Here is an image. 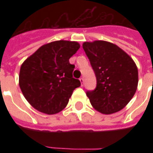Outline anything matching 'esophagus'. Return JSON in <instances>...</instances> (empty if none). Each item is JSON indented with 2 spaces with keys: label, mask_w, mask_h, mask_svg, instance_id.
Masks as SVG:
<instances>
[{
  "label": "esophagus",
  "mask_w": 153,
  "mask_h": 153,
  "mask_svg": "<svg viewBox=\"0 0 153 153\" xmlns=\"http://www.w3.org/2000/svg\"><path fill=\"white\" fill-rule=\"evenodd\" d=\"M79 80H80V82H81L82 86H83V83H84L83 78H80V79H79Z\"/></svg>",
  "instance_id": "obj_1"
}]
</instances>
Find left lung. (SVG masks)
Masks as SVG:
<instances>
[{"mask_svg":"<svg viewBox=\"0 0 153 153\" xmlns=\"http://www.w3.org/2000/svg\"><path fill=\"white\" fill-rule=\"evenodd\" d=\"M82 48L97 79L95 90L86 92L91 104L104 114L121 110L137 89L138 70L135 62L126 51L110 42H84Z\"/></svg>","mask_w":153,"mask_h":153,"instance_id":"1","label":"left lung"}]
</instances>
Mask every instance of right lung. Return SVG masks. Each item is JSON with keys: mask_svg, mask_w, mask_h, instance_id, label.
Here are the masks:
<instances>
[{"mask_svg": "<svg viewBox=\"0 0 153 153\" xmlns=\"http://www.w3.org/2000/svg\"><path fill=\"white\" fill-rule=\"evenodd\" d=\"M80 48L76 41L57 40L41 46L23 62L19 85L23 94L38 111L55 114L64 109L79 79L72 76L69 59Z\"/></svg>", "mask_w": 153, "mask_h": 153, "instance_id": "obj_1", "label": "right lung"}]
</instances>
